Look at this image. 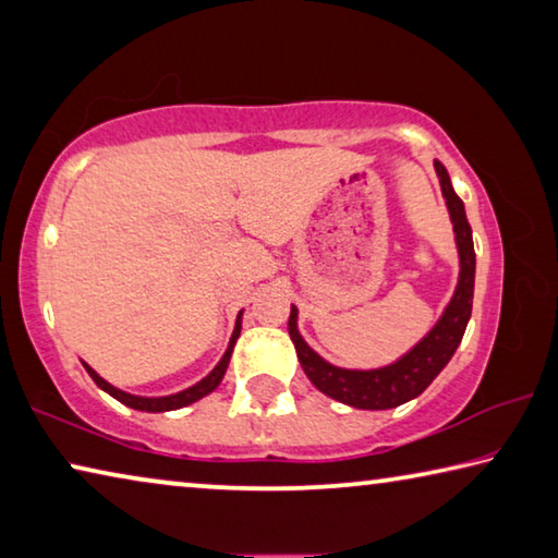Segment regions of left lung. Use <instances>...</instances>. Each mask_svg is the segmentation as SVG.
I'll return each mask as SVG.
<instances>
[{
  "mask_svg": "<svg viewBox=\"0 0 558 558\" xmlns=\"http://www.w3.org/2000/svg\"><path fill=\"white\" fill-rule=\"evenodd\" d=\"M436 172L452 219V231H456V243L460 253V280L456 295H452L446 313L438 319V325L409 354L391 366H384V369H339V366L327 364L323 356H317L305 344V339L298 332V310L290 307L288 332L292 344H295L300 366L305 369L307 379L319 391L327 393L329 399L366 411L396 409V405L411 401L428 389L430 381L436 379L442 372V366L450 362V356L456 354L460 339L465 335L472 313V290H475V245H472V229L468 223L465 206H462V199L450 184L448 169L438 159Z\"/></svg>",
  "mask_w": 558,
  "mask_h": 558,
  "instance_id": "left-lung-1",
  "label": "left lung"
}]
</instances>
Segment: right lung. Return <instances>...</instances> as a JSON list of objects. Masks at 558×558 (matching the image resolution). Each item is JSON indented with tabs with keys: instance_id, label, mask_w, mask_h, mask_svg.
Returning <instances> with one entry per match:
<instances>
[{
	"instance_id": "right-lung-1",
	"label": "right lung",
	"mask_w": 558,
	"mask_h": 558,
	"mask_svg": "<svg viewBox=\"0 0 558 558\" xmlns=\"http://www.w3.org/2000/svg\"><path fill=\"white\" fill-rule=\"evenodd\" d=\"M239 335H241V313H239V319H235V329H233V335H231L229 349H226V354L221 356V362L214 366V372H211L209 376H206V379H202L199 384H194L192 389L179 391V393H174V396H162V399H143V396H132V393L120 391V389H116V386H110L106 379H100V376H98L96 372H93L88 364H83V366H86V372L90 374V379L96 381L102 391L110 393L112 399H118L120 403L130 405V409H135V411H147V413L174 411V409H182V405H189V403L199 401L202 396L211 393V391L216 389V386L221 384L223 374H226V366H229V359H231V352H233V344H235V339H239Z\"/></svg>"
}]
</instances>
